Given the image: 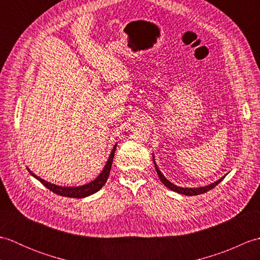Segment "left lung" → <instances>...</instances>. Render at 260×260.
Segmentation results:
<instances>
[{
  "mask_svg": "<svg viewBox=\"0 0 260 260\" xmlns=\"http://www.w3.org/2000/svg\"><path fill=\"white\" fill-rule=\"evenodd\" d=\"M153 162H154V165H155L157 175H158L159 180L162 181V183H163L165 186H167V187H169L170 190H172V191H174V192H178V193H180V194H184V196H198V194H202V193H206V192H208L209 190L213 189V187H214L215 185H218V184L220 183V182H221V181L223 180L224 176H225V175H224L223 178L219 179L218 181H215L214 183H211V184L206 185V186H201V187H181V186H178V185L173 184L172 182H170V181L162 174V172L158 170L157 165H156V163H155V159H154V155H153Z\"/></svg>",
  "mask_w": 260,
  "mask_h": 260,
  "instance_id": "1",
  "label": "left lung"
}]
</instances>
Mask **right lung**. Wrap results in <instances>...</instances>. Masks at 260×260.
<instances>
[{
	"mask_svg": "<svg viewBox=\"0 0 260 260\" xmlns=\"http://www.w3.org/2000/svg\"><path fill=\"white\" fill-rule=\"evenodd\" d=\"M116 146H117V144H115L112 152H110L109 157L107 159V163L104 167L102 173L99 174L95 180L89 182V183L84 184V185H79V186H60V185H56L53 183H50V182L41 179L40 176L36 175L30 169H27V168L26 169L30 172V174L33 176V178H36L38 181H40L43 185L48 187V189L52 191L53 193H57L58 196L68 197V198H77V199L86 198V197L91 196V194H93V193H96L97 191L101 190L102 187L105 185V183H106L109 172H110V169H112Z\"/></svg>",
	"mask_w": 260,
	"mask_h": 260,
	"instance_id": "obj_1",
	"label": "right lung"
}]
</instances>
